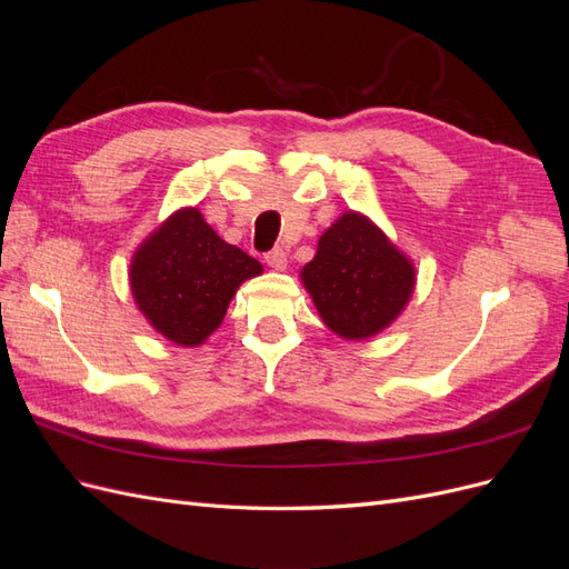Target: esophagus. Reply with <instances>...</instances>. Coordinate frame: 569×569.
Wrapping results in <instances>:
<instances>
[{
    "label": "esophagus",
    "mask_w": 569,
    "mask_h": 569,
    "mask_svg": "<svg viewBox=\"0 0 569 569\" xmlns=\"http://www.w3.org/2000/svg\"><path fill=\"white\" fill-rule=\"evenodd\" d=\"M263 258H266V263H268L272 270H284V268H287V251H284L282 247L270 249Z\"/></svg>",
    "instance_id": "1"
}]
</instances>
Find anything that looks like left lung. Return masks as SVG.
<instances>
[{
  "label": "left lung",
  "instance_id": "8db88e82",
  "mask_svg": "<svg viewBox=\"0 0 569 569\" xmlns=\"http://www.w3.org/2000/svg\"><path fill=\"white\" fill-rule=\"evenodd\" d=\"M325 325L343 339L372 337L403 311L416 270L372 222L343 213L301 270Z\"/></svg>",
  "mask_w": 569,
  "mask_h": 569
}]
</instances>
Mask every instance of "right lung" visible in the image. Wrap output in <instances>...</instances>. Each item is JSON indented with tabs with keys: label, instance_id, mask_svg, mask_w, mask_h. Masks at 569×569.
Here are the masks:
<instances>
[{
	"label": "right lung",
	"instance_id": "obj_1",
	"mask_svg": "<svg viewBox=\"0 0 569 569\" xmlns=\"http://www.w3.org/2000/svg\"><path fill=\"white\" fill-rule=\"evenodd\" d=\"M261 270L256 258L222 242L197 209H184L137 249L130 284L166 339L197 347L226 318L237 287Z\"/></svg>",
	"mask_w": 569,
	"mask_h": 569
}]
</instances>
